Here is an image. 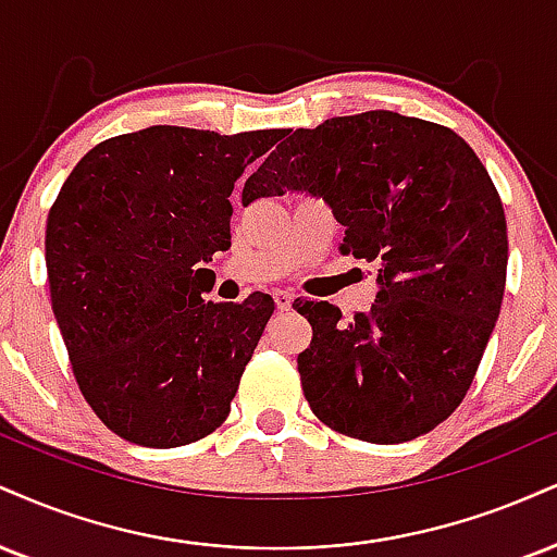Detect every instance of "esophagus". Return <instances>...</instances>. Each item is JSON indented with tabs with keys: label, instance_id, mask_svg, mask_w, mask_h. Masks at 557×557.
Instances as JSON below:
<instances>
[{
	"label": "esophagus",
	"instance_id": "obj_1",
	"mask_svg": "<svg viewBox=\"0 0 557 557\" xmlns=\"http://www.w3.org/2000/svg\"><path fill=\"white\" fill-rule=\"evenodd\" d=\"M272 298H274V306H277L280 311H287V308L293 306V293H287V290H274Z\"/></svg>",
	"mask_w": 557,
	"mask_h": 557
}]
</instances>
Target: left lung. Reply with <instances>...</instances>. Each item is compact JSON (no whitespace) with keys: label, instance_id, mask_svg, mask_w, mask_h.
<instances>
[{"label":"left lung","instance_id":"8db88e82","mask_svg":"<svg viewBox=\"0 0 557 557\" xmlns=\"http://www.w3.org/2000/svg\"><path fill=\"white\" fill-rule=\"evenodd\" d=\"M287 191L324 199L339 251L379 264L376 300L352 321L296 304L313 330L298 355L313 414L371 444L433 431L465 399L504 300L506 214L485 165L446 126L366 111L293 132L244 205Z\"/></svg>","mask_w":557,"mask_h":557}]
</instances>
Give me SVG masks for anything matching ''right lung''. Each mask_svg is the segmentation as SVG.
Returning <instances> with one entry per match:
<instances>
[{"label": "right lung", "mask_w": 557, "mask_h": 557, "mask_svg": "<svg viewBox=\"0 0 557 557\" xmlns=\"http://www.w3.org/2000/svg\"><path fill=\"white\" fill-rule=\"evenodd\" d=\"M285 129L147 126L92 147L46 223L51 308L87 405L137 446L205 438L231 412L274 311L267 293L212 304L231 194Z\"/></svg>", "instance_id": "obj_1"}]
</instances>
